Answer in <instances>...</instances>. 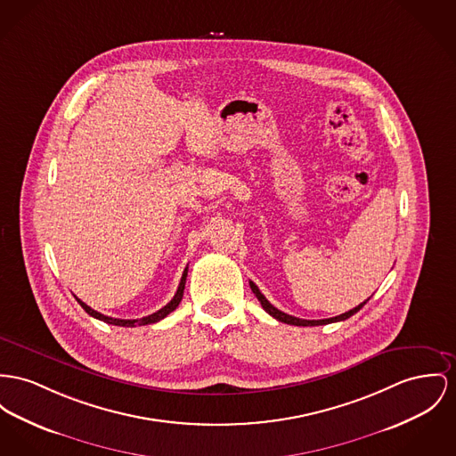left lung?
<instances>
[{
  "mask_svg": "<svg viewBox=\"0 0 456 456\" xmlns=\"http://www.w3.org/2000/svg\"><path fill=\"white\" fill-rule=\"evenodd\" d=\"M248 283H250V289H252L254 296L257 297V301L261 303L263 309H265L268 314H272L273 318H276V320L281 322V323H289V325H296V327H316V325H327V323H335V322H344V320H347L349 316H353L354 313H358V311L363 307L364 304L370 301V297H368L364 303L358 304V305L353 307L351 311L342 313V314L334 316V318H327V320H303V318H296V316H290V314H287V313L276 309L273 304L270 303V301L261 294V290L257 289V285H256L254 281H248Z\"/></svg>",
  "mask_w": 456,
  "mask_h": 456,
  "instance_id": "1",
  "label": "left lung"
}]
</instances>
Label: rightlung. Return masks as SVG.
<instances>
[{
    "mask_svg": "<svg viewBox=\"0 0 456 456\" xmlns=\"http://www.w3.org/2000/svg\"><path fill=\"white\" fill-rule=\"evenodd\" d=\"M186 274H188V266H186L184 272H183L182 281H180L178 290H176L175 297L171 299V303H167L164 307H160L157 313L149 314V316H143V318H140V320H119V318H110V316H105V314L94 311L88 304L83 303L81 299H77V297H76V299H77V303L81 304V307H83L90 316L96 318V320H102V322H105V323H109V325H118V327H136V325L142 327V325H151V323H157V322H160L162 318H166L171 311H175V309L178 307V304L182 303L183 290H184V283H186Z\"/></svg>",
    "mask_w": 456,
    "mask_h": 456,
    "instance_id": "right-lung-1",
    "label": "right lung"
}]
</instances>
